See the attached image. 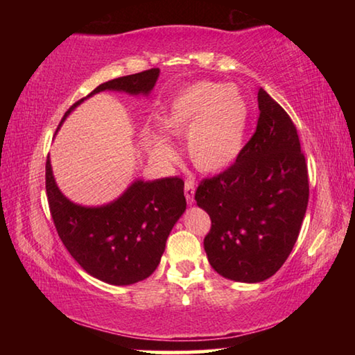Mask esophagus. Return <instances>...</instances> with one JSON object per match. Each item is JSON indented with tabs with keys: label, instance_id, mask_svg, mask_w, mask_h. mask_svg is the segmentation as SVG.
Returning a JSON list of instances; mask_svg holds the SVG:
<instances>
[{
	"label": "esophagus",
	"instance_id": "34e87169",
	"mask_svg": "<svg viewBox=\"0 0 355 355\" xmlns=\"http://www.w3.org/2000/svg\"><path fill=\"white\" fill-rule=\"evenodd\" d=\"M194 192H196V183L192 180H186L184 182V197L188 200L189 205H192L194 202Z\"/></svg>",
	"mask_w": 355,
	"mask_h": 355
}]
</instances>
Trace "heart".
I'll list each match as a JSON object with an SVG mask.
<instances>
[{"label": "heart", "instance_id": "b5f03b06", "mask_svg": "<svg viewBox=\"0 0 355 355\" xmlns=\"http://www.w3.org/2000/svg\"><path fill=\"white\" fill-rule=\"evenodd\" d=\"M248 120V101L236 87L197 81L167 101L158 123L172 137L186 135V150L197 169L219 172L241 152ZM147 142L156 156H172V148L163 137L148 135Z\"/></svg>", "mask_w": 355, "mask_h": 355}]
</instances>
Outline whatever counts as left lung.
Listing matches in <instances>:
<instances>
[{
	"label": "left lung",
	"instance_id": "1",
	"mask_svg": "<svg viewBox=\"0 0 355 355\" xmlns=\"http://www.w3.org/2000/svg\"><path fill=\"white\" fill-rule=\"evenodd\" d=\"M257 130L235 163L203 178L196 202L211 219L203 239L218 274L255 284L271 277L296 244L309 203V172L291 117L258 91Z\"/></svg>",
	"mask_w": 355,
	"mask_h": 355
}]
</instances>
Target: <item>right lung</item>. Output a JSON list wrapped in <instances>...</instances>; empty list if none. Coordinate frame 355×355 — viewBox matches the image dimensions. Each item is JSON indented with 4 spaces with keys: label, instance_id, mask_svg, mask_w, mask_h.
I'll return each mask as SVG.
<instances>
[{
    "label": "right lung",
    "instance_id": "obj_1",
    "mask_svg": "<svg viewBox=\"0 0 355 355\" xmlns=\"http://www.w3.org/2000/svg\"><path fill=\"white\" fill-rule=\"evenodd\" d=\"M158 76L159 69L120 76L100 84L87 97L101 91L147 95ZM81 101L84 98L76 101L64 119ZM45 188L51 218L65 249L87 274L111 285H131L153 274L172 227L186 209L184 182L180 177L137 180L112 203L87 208L70 202L59 191L46 158Z\"/></svg>",
    "mask_w": 355,
    "mask_h": 355
}]
</instances>
